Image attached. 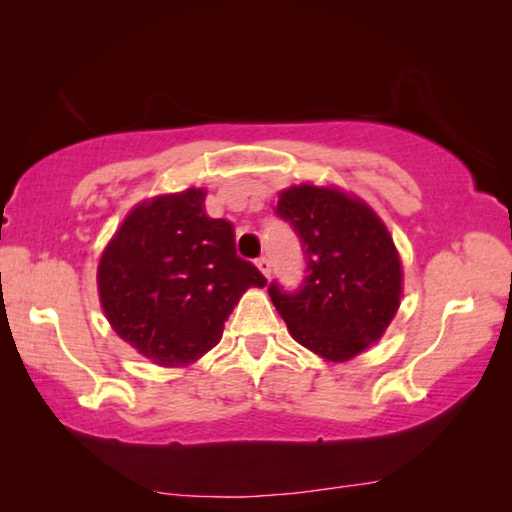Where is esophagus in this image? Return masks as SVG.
Segmentation results:
<instances>
[{
    "label": "esophagus",
    "mask_w": 512,
    "mask_h": 512,
    "mask_svg": "<svg viewBox=\"0 0 512 512\" xmlns=\"http://www.w3.org/2000/svg\"><path fill=\"white\" fill-rule=\"evenodd\" d=\"M257 268L262 271L266 277H271V259L268 257H259L257 259Z\"/></svg>",
    "instance_id": "1"
}]
</instances>
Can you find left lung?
<instances>
[{"label": "left lung", "mask_w": 512, "mask_h": 512, "mask_svg": "<svg viewBox=\"0 0 512 512\" xmlns=\"http://www.w3.org/2000/svg\"><path fill=\"white\" fill-rule=\"evenodd\" d=\"M275 214L300 237L307 259L300 289L271 282L275 309L318 357H357L381 339L402 298V264L386 225L361 198L316 185L284 189Z\"/></svg>", "instance_id": "left-lung-1"}]
</instances>
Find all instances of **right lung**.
Listing matches in <instances>:
<instances>
[{
  "mask_svg": "<svg viewBox=\"0 0 512 512\" xmlns=\"http://www.w3.org/2000/svg\"><path fill=\"white\" fill-rule=\"evenodd\" d=\"M203 201V189L192 187L140 203L99 259V298L112 329L164 368L210 352L244 291L266 284L237 255L232 223L210 219Z\"/></svg>",
  "mask_w": 512,
  "mask_h": 512,
  "instance_id": "right-lung-1",
  "label": "right lung"
}]
</instances>
